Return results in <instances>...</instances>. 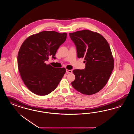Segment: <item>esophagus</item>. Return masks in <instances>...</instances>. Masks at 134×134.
I'll return each instance as SVG.
<instances>
[{
  "mask_svg": "<svg viewBox=\"0 0 134 134\" xmlns=\"http://www.w3.org/2000/svg\"><path fill=\"white\" fill-rule=\"evenodd\" d=\"M72 72V71L71 70H68V69H66V73H71Z\"/></svg>",
  "mask_w": 134,
  "mask_h": 134,
  "instance_id": "esophagus-1",
  "label": "esophagus"
}]
</instances>
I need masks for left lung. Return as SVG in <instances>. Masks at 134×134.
<instances>
[{
    "label": "left lung",
    "mask_w": 134,
    "mask_h": 134,
    "mask_svg": "<svg viewBox=\"0 0 134 134\" xmlns=\"http://www.w3.org/2000/svg\"><path fill=\"white\" fill-rule=\"evenodd\" d=\"M76 46L78 58H84L85 68L75 69L73 87L87 95L100 91L107 84L114 68L110 45L100 34L89 30L69 33Z\"/></svg>",
    "instance_id": "1"
}]
</instances>
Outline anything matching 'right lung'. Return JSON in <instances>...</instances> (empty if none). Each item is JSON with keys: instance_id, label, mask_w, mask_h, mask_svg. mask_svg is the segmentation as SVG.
<instances>
[{"instance_id": "add662e5", "label": "right lung", "mask_w": 134, "mask_h": 134, "mask_svg": "<svg viewBox=\"0 0 134 134\" xmlns=\"http://www.w3.org/2000/svg\"><path fill=\"white\" fill-rule=\"evenodd\" d=\"M66 33L44 31L27 37L20 46L18 66L24 85L33 93L44 96L56 89L66 72L65 68H57L45 61L54 55L65 42Z\"/></svg>"}]
</instances>
